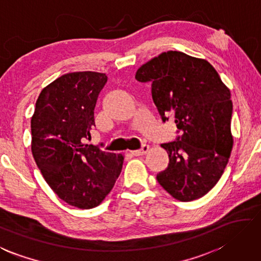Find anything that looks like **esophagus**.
I'll use <instances>...</instances> for the list:
<instances>
[{
	"mask_svg": "<svg viewBox=\"0 0 261 261\" xmlns=\"http://www.w3.org/2000/svg\"><path fill=\"white\" fill-rule=\"evenodd\" d=\"M149 150V146L148 145H143L140 149H137V150H132L131 153L136 155V156H141V155H145L147 151Z\"/></svg>",
	"mask_w": 261,
	"mask_h": 261,
	"instance_id": "34e87169",
	"label": "esophagus"
}]
</instances>
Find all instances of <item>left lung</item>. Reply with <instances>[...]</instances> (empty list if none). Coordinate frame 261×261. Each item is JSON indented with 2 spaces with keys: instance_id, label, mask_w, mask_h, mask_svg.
<instances>
[{
  "instance_id": "obj_1",
  "label": "left lung",
  "mask_w": 261,
  "mask_h": 261,
  "mask_svg": "<svg viewBox=\"0 0 261 261\" xmlns=\"http://www.w3.org/2000/svg\"><path fill=\"white\" fill-rule=\"evenodd\" d=\"M139 82H151V97L163 122L172 114L181 136L162 144L169 164L156 179L181 202L211 191L228 163L233 136L230 91L205 59L180 51L162 52L140 66Z\"/></svg>"
}]
</instances>
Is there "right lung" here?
Segmentation results:
<instances>
[{
	"label": "right lung",
	"instance_id": "right-lung-1",
	"mask_svg": "<svg viewBox=\"0 0 261 261\" xmlns=\"http://www.w3.org/2000/svg\"><path fill=\"white\" fill-rule=\"evenodd\" d=\"M107 76L98 72L61 75L42 90L31 120L32 154L60 200L92 209L114 187L124 156L84 144Z\"/></svg>",
	"mask_w": 261,
	"mask_h": 261
}]
</instances>
